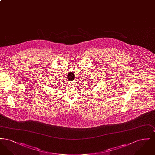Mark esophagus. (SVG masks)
<instances>
[{
	"label": "esophagus",
	"mask_w": 155,
	"mask_h": 155,
	"mask_svg": "<svg viewBox=\"0 0 155 155\" xmlns=\"http://www.w3.org/2000/svg\"><path fill=\"white\" fill-rule=\"evenodd\" d=\"M71 83H72V82H71ZM72 84H74V83H72Z\"/></svg>",
	"instance_id": "34e87169"
}]
</instances>
